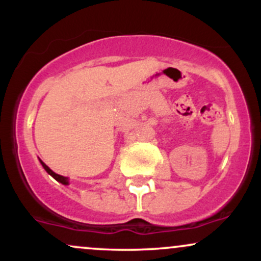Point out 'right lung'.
<instances>
[{"label":"right lung","mask_w":261,"mask_h":261,"mask_svg":"<svg viewBox=\"0 0 261 261\" xmlns=\"http://www.w3.org/2000/svg\"><path fill=\"white\" fill-rule=\"evenodd\" d=\"M40 163H41V166H43V167H44V169H45V170H46V172H47V173H49V174H50V175H51L54 179H56V180H58L59 182H61V184H64V185H67V184H68V178H66V176L59 175V174H56V173H54V172H53V170H51V169H50V168H49V167H47V166H46V164H45L43 161H40Z\"/></svg>","instance_id":"add662e5"}]
</instances>
